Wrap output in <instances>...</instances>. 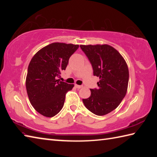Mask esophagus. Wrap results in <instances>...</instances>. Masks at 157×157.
Instances as JSON below:
<instances>
[{"instance_id":"esophagus-1","label":"esophagus","mask_w":157,"mask_h":157,"mask_svg":"<svg viewBox=\"0 0 157 157\" xmlns=\"http://www.w3.org/2000/svg\"><path fill=\"white\" fill-rule=\"evenodd\" d=\"M75 86L78 89H81V88H82V87H83V86H82V85H78V84H75Z\"/></svg>"}]
</instances>
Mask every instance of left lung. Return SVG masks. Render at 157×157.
<instances>
[{
	"mask_svg": "<svg viewBox=\"0 0 157 157\" xmlns=\"http://www.w3.org/2000/svg\"><path fill=\"white\" fill-rule=\"evenodd\" d=\"M80 48L91 63L94 75L100 79L98 88L90 89V97L82 101L95 115H106L118 107L125 96L129 82L127 64L109 45H80Z\"/></svg>",
	"mask_w": 157,
	"mask_h": 157,
	"instance_id": "1",
	"label": "left lung"
}]
</instances>
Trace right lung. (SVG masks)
I'll use <instances>...</instances> for the list:
<instances>
[{
	"label": "right lung",
	"instance_id": "1",
	"mask_svg": "<svg viewBox=\"0 0 157 157\" xmlns=\"http://www.w3.org/2000/svg\"><path fill=\"white\" fill-rule=\"evenodd\" d=\"M79 45L52 43L39 50L32 58L25 80L29 100L37 112L53 117L64 104L66 94L74 84L57 79L65 70Z\"/></svg>",
	"mask_w": 157,
	"mask_h": 157
}]
</instances>
